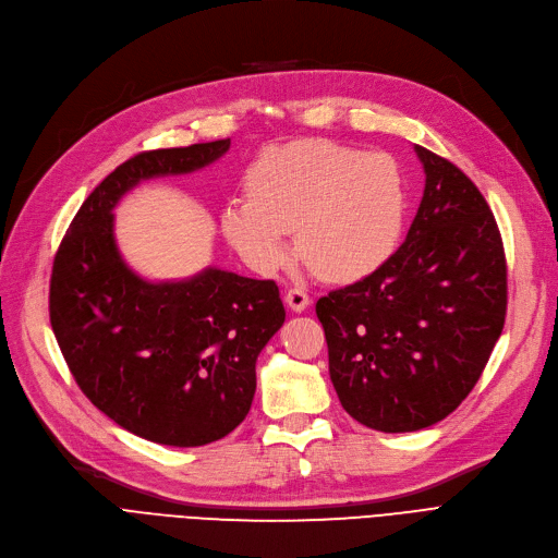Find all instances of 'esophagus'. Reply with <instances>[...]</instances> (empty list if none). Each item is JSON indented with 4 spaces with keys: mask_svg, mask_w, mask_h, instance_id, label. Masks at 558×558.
<instances>
[{
    "mask_svg": "<svg viewBox=\"0 0 558 558\" xmlns=\"http://www.w3.org/2000/svg\"><path fill=\"white\" fill-rule=\"evenodd\" d=\"M284 303L292 307L294 313H303L307 305H311V296H307L303 290H299V287H294V290H290L284 294Z\"/></svg>",
    "mask_w": 558,
    "mask_h": 558,
    "instance_id": "obj_1",
    "label": "esophagus"
}]
</instances>
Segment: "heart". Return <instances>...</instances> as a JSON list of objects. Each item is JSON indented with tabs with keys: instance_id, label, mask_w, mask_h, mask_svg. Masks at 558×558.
<instances>
[{
	"instance_id": "obj_1",
	"label": "heart",
	"mask_w": 558,
	"mask_h": 558,
	"mask_svg": "<svg viewBox=\"0 0 558 558\" xmlns=\"http://www.w3.org/2000/svg\"><path fill=\"white\" fill-rule=\"evenodd\" d=\"M247 193L225 204L222 232L259 274L301 257L333 282L365 278L396 253L407 185L396 158L322 140L266 149L247 170Z\"/></svg>"
}]
</instances>
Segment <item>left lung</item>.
Masks as SVG:
<instances>
[{
  "label": "left lung",
  "instance_id": "left-lung-1",
  "mask_svg": "<svg viewBox=\"0 0 558 558\" xmlns=\"http://www.w3.org/2000/svg\"><path fill=\"white\" fill-rule=\"evenodd\" d=\"M425 191L404 243L375 274L317 301L328 373L361 425L416 432L481 379L506 322V257L473 181L414 144Z\"/></svg>",
  "mask_w": 558,
  "mask_h": 558
}]
</instances>
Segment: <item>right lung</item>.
<instances>
[{"instance_id": "add662e5", "label": "right lung", "mask_w": 558, "mask_h": 558, "mask_svg": "<svg viewBox=\"0 0 558 558\" xmlns=\"http://www.w3.org/2000/svg\"><path fill=\"white\" fill-rule=\"evenodd\" d=\"M230 140L133 156L102 179L61 241L50 324L94 407L133 435L177 448L218 441L247 416L255 363L284 322L274 280L218 266L149 280L123 259L114 206L135 185L216 162Z\"/></svg>"}]
</instances>
